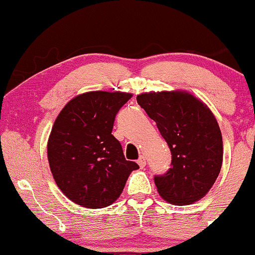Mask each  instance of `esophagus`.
<instances>
[{
  "instance_id": "34e87169",
  "label": "esophagus",
  "mask_w": 255,
  "mask_h": 255,
  "mask_svg": "<svg viewBox=\"0 0 255 255\" xmlns=\"http://www.w3.org/2000/svg\"><path fill=\"white\" fill-rule=\"evenodd\" d=\"M137 164H139L140 168H145V165H146V159H145L144 156H140V157H139V159H137Z\"/></svg>"
}]
</instances>
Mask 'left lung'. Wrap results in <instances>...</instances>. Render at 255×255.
<instances>
[{
  "instance_id": "obj_1",
  "label": "left lung",
  "mask_w": 255,
  "mask_h": 255,
  "mask_svg": "<svg viewBox=\"0 0 255 255\" xmlns=\"http://www.w3.org/2000/svg\"><path fill=\"white\" fill-rule=\"evenodd\" d=\"M136 101L171 152V168L154 176L158 193L175 205L195 203L210 191L222 168L223 140L217 120L184 91L142 93Z\"/></svg>"
}]
</instances>
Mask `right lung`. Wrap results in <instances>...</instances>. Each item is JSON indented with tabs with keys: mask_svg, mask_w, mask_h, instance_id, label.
Instances as JSON below:
<instances>
[{
	"mask_svg": "<svg viewBox=\"0 0 255 255\" xmlns=\"http://www.w3.org/2000/svg\"><path fill=\"white\" fill-rule=\"evenodd\" d=\"M130 93L93 91L73 98L58 114L48 141V159L58 188L75 204L102 209L125 188L135 162L126 160L111 134Z\"/></svg>",
	"mask_w": 255,
	"mask_h": 255,
	"instance_id": "obj_1",
	"label": "right lung"
}]
</instances>
